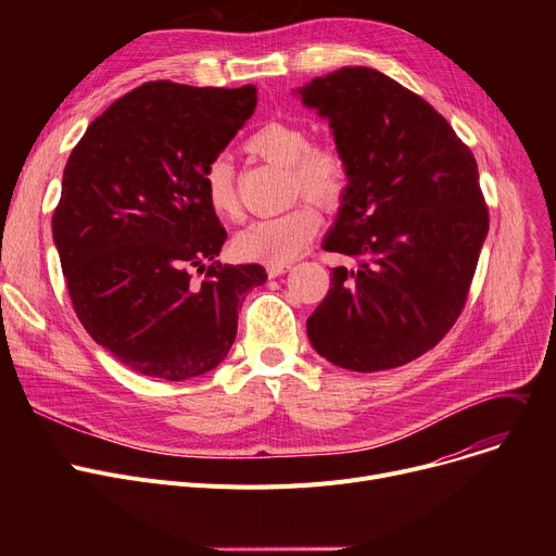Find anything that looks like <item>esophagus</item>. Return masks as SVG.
<instances>
[{"label":"esophagus","mask_w":556,"mask_h":556,"mask_svg":"<svg viewBox=\"0 0 556 556\" xmlns=\"http://www.w3.org/2000/svg\"><path fill=\"white\" fill-rule=\"evenodd\" d=\"M288 270H290L288 263H268V277H279Z\"/></svg>","instance_id":"1"}]
</instances>
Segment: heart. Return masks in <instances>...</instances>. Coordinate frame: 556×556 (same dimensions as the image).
I'll return each instance as SVG.
<instances>
[{"label": "heart", "mask_w": 556, "mask_h": 556, "mask_svg": "<svg viewBox=\"0 0 556 556\" xmlns=\"http://www.w3.org/2000/svg\"><path fill=\"white\" fill-rule=\"evenodd\" d=\"M245 151L270 164L288 166L290 195H304L317 207L336 210L349 189V166L344 155L329 143H313L311 132L293 122H268L256 128ZM204 198L218 218L237 220L241 204L233 187V170L227 157L218 155L202 170ZM311 202H300L273 218H261L241 229L233 239L239 256L261 263L293 261L317 233L319 214Z\"/></svg>", "instance_id": "obj_1"}]
</instances>
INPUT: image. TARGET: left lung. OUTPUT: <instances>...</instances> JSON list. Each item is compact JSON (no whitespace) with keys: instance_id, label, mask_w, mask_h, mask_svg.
Masks as SVG:
<instances>
[{"instance_id":"left-lung-1","label":"left lung","mask_w":556,"mask_h":556,"mask_svg":"<svg viewBox=\"0 0 556 556\" xmlns=\"http://www.w3.org/2000/svg\"><path fill=\"white\" fill-rule=\"evenodd\" d=\"M300 94L349 166L323 248L356 261L333 268L306 319L311 344L352 371L401 367L451 331L469 298L489 231L476 157L428 101L376 70L342 67Z\"/></svg>"}]
</instances>
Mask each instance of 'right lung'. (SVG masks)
Here are the masks:
<instances>
[{"label": "right lung", "instance_id": "add662e5", "mask_svg": "<svg viewBox=\"0 0 556 556\" xmlns=\"http://www.w3.org/2000/svg\"><path fill=\"white\" fill-rule=\"evenodd\" d=\"M254 108L252 85L151 80L97 116L67 160L51 229L70 300L92 340L143 376L214 369L268 279L258 263L214 261L227 231L202 187Z\"/></svg>", "mask_w": 556, "mask_h": 556}]
</instances>
